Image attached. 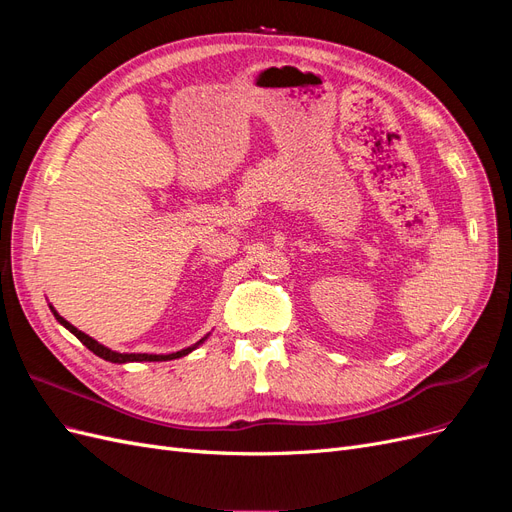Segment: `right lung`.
Returning a JSON list of instances; mask_svg holds the SVG:
<instances>
[{
	"mask_svg": "<svg viewBox=\"0 0 512 512\" xmlns=\"http://www.w3.org/2000/svg\"><path fill=\"white\" fill-rule=\"evenodd\" d=\"M55 318H57L61 324H64V327H68L76 337H79L81 342H83L91 352H96L98 356H102V359L113 361V363H126V361H168V359H177V356H183V354H188L190 350H194V346H192V348H188V350H181V352H175V354H166V356H156V354H117V352H111L108 348L100 346L98 342H94V339H91L89 335H85V333H81V331H76L70 322H66L64 318L57 316V312H55Z\"/></svg>",
	"mask_w": 512,
	"mask_h": 512,
	"instance_id": "right-lung-1",
	"label": "right lung"
}]
</instances>
